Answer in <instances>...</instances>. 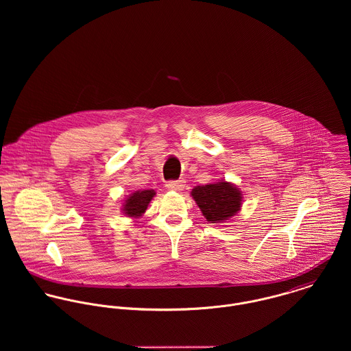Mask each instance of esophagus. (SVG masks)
I'll return each mask as SVG.
<instances>
[{
    "instance_id": "obj_1",
    "label": "esophagus",
    "mask_w": 351,
    "mask_h": 351,
    "mask_svg": "<svg viewBox=\"0 0 351 351\" xmlns=\"http://www.w3.org/2000/svg\"><path fill=\"white\" fill-rule=\"evenodd\" d=\"M166 188L169 191H182L185 188V180H178V181H169L166 184Z\"/></svg>"
}]
</instances>
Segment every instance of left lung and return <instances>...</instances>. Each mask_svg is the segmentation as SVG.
Returning <instances> with one entry per match:
<instances>
[{"instance_id": "8db88e82", "label": "left lung", "mask_w": 351, "mask_h": 351, "mask_svg": "<svg viewBox=\"0 0 351 351\" xmlns=\"http://www.w3.org/2000/svg\"><path fill=\"white\" fill-rule=\"evenodd\" d=\"M192 196L202 215L210 223H220L237 215L242 205V193L226 181L196 186Z\"/></svg>"}]
</instances>
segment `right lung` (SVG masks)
Instances as JSON below:
<instances>
[{"label":"right lung","instance_id":"obj_1","mask_svg":"<svg viewBox=\"0 0 351 351\" xmlns=\"http://www.w3.org/2000/svg\"><path fill=\"white\" fill-rule=\"evenodd\" d=\"M155 196L154 191H139L131 195L124 204V213L128 216H141L146 212L151 199Z\"/></svg>","mask_w":351,"mask_h":351}]
</instances>
